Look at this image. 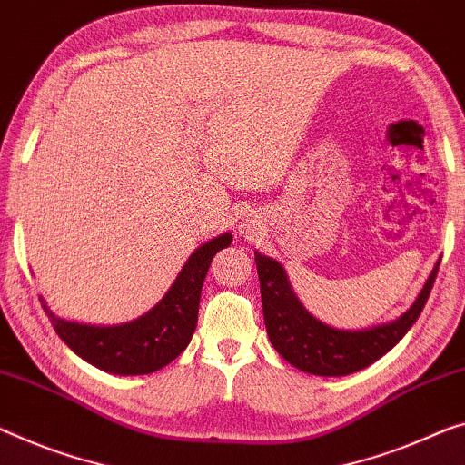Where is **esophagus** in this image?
Returning <instances> with one entry per match:
<instances>
[{"mask_svg":"<svg viewBox=\"0 0 465 465\" xmlns=\"http://www.w3.org/2000/svg\"><path fill=\"white\" fill-rule=\"evenodd\" d=\"M253 232V226L252 224H241V234L242 237H247V234Z\"/></svg>","mask_w":465,"mask_h":465,"instance_id":"obj_1","label":"esophagus"}]
</instances>
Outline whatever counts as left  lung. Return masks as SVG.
Returning <instances> with one entry per match:
<instances>
[{"instance_id": "left-lung-1", "label": "left lung", "mask_w": 465, "mask_h": 465, "mask_svg": "<svg viewBox=\"0 0 465 465\" xmlns=\"http://www.w3.org/2000/svg\"><path fill=\"white\" fill-rule=\"evenodd\" d=\"M439 263L440 260L434 263L424 287L401 316L391 322L345 331L312 316L299 302L295 289L291 287L282 263L255 252L263 322L270 342L291 366L302 372L313 376H347L360 372L389 353L416 322L430 295Z\"/></svg>"}]
</instances>
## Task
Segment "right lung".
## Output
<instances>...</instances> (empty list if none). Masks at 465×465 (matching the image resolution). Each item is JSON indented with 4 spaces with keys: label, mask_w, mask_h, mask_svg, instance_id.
<instances>
[{
    "label": "right lung",
    "mask_w": 465,
    "mask_h": 465,
    "mask_svg": "<svg viewBox=\"0 0 465 465\" xmlns=\"http://www.w3.org/2000/svg\"><path fill=\"white\" fill-rule=\"evenodd\" d=\"M231 242V232L202 242L184 262L160 302L131 322L112 326L74 322L55 316L43 297H39L41 305L58 337L91 366L118 376L158 372L176 360L191 342L205 274L213 255Z\"/></svg>",
    "instance_id": "add662e5"
}]
</instances>
